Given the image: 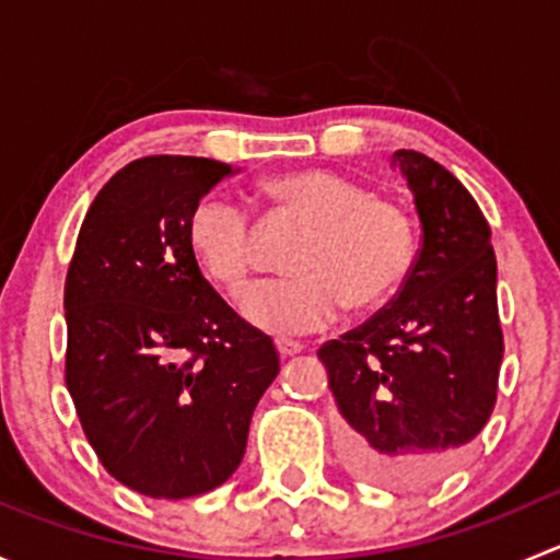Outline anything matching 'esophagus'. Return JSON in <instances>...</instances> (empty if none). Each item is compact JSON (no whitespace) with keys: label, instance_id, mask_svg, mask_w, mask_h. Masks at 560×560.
<instances>
[{"label":"esophagus","instance_id":"1","mask_svg":"<svg viewBox=\"0 0 560 560\" xmlns=\"http://www.w3.org/2000/svg\"><path fill=\"white\" fill-rule=\"evenodd\" d=\"M276 349H279L281 358H292V354H301L306 347L301 341H292V338H276Z\"/></svg>","mask_w":560,"mask_h":560}]
</instances>
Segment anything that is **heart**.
Wrapping results in <instances>:
<instances>
[{"instance_id": "obj_1", "label": "heart", "mask_w": 560, "mask_h": 560, "mask_svg": "<svg viewBox=\"0 0 560 560\" xmlns=\"http://www.w3.org/2000/svg\"><path fill=\"white\" fill-rule=\"evenodd\" d=\"M281 213L306 224L290 248L295 273L259 281L244 314L273 336L332 325L343 308L385 301L415 259V228L404 208L330 171H295L265 180ZM186 244L213 284L241 295L252 276V219L235 197L208 191L186 219Z\"/></svg>"}]
</instances>
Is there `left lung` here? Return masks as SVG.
I'll return each instance as SVG.
<instances>
[{"instance_id": "obj_1", "label": "left lung", "mask_w": 560, "mask_h": 560, "mask_svg": "<svg viewBox=\"0 0 560 560\" xmlns=\"http://www.w3.org/2000/svg\"><path fill=\"white\" fill-rule=\"evenodd\" d=\"M422 224L398 295L319 347L343 420V460L395 490L442 482L490 420L504 332L488 219L447 167L395 151Z\"/></svg>"}]
</instances>
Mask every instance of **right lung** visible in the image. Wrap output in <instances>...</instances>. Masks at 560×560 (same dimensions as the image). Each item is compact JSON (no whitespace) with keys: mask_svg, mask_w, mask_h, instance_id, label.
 Wrapping results in <instances>:
<instances>
[{"mask_svg":"<svg viewBox=\"0 0 560 560\" xmlns=\"http://www.w3.org/2000/svg\"><path fill=\"white\" fill-rule=\"evenodd\" d=\"M233 167L143 156L94 197L65 284V382L110 477L191 499L233 477L254 406L279 374L270 336L208 284L191 206Z\"/></svg>","mask_w":560,"mask_h":560,"instance_id":"1","label":"right lung"}]
</instances>
